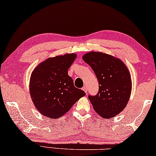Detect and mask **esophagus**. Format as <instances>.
Returning <instances> with one entry per match:
<instances>
[{"label": "esophagus", "mask_w": 156, "mask_h": 156, "mask_svg": "<svg viewBox=\"0 0 156 156\" xmlns=\"http://www.w3.org/2000/svg\"><path fill=\"white\" fill-rule=\"evenodd\" d=\"M82 90L85 92L86 93H87V92H88V88H87V86H84L82 88Z\"/></svg>", "instance_id": "34e87169"}]
</instances>
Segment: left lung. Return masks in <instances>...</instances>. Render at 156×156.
Wrapping results in <instances>:
<instances>
[{
	"label": "left lung",
	"instance_id": "1",
	"mask_svg": "<svg viewBox=\"0 0 156 156\" xmlns=\"http://www.w3.org/2000/svg\"><path fill=\"white\" fill-rule=\"evenodd\" d=\"M83 60L93 69L99 84L98 93L88 96L94 110L106 119L121 113L128 103L132 88L126 65L113 56L99 52L86 53Z\"/></svg>",
	"mask_w": 156,
	"mask_h": 156
}]
</instances>
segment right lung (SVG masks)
<instances>
[{
    "label": "right lung",
    "mask_w": 156,
    "mask_h": 156,
    "mask_svg": "<svg viewBox=\"0 0 156 156\" xmlns=\"http://www.w3.org/2000/svg\"><path fill=\"white\" fill-rule=\"evenodd\" d=\"M76 55L66 54L48 58L32 73L30 93L32 100L41 114L48 118L63 116L81 98L83 90L75 87L68 70Z\"/></svg>",
    "instance_id": "1"
}]
</instances>
